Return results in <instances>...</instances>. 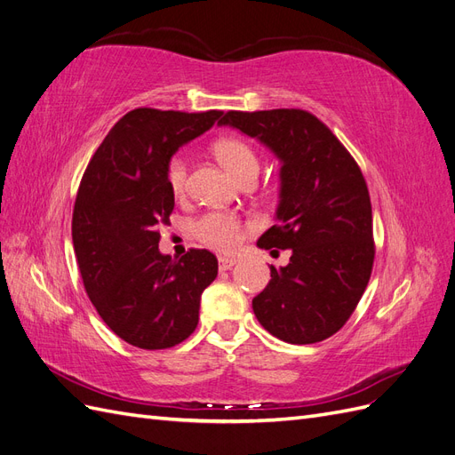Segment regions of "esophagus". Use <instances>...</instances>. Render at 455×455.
<instances>
[{
    "label": "esophagus",
    "mask_w": 455,
    "mask_h": 455,
    "mask_svg": "<svg viewBox=\"0 0 455 455\" xmlns=\"http://www.w3.org/2000/svg\"><path fill=\"white\" fill-rule=\"evenodd\" d=\"M235 264H237V258H231V256H220L218 258V267L222 271L231 269Z\"/></svg>",
    "instance_id": "1"
}]
</instances>
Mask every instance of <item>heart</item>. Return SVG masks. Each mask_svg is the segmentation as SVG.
Instances as JSON below:
<instances>
[{"instance_id": "b5f03b06", "label": "heart", "mask_w": 455, "mask_h": 455, "mask_svg": "<svg viewBox=\"0 0 455 455\" xmlns=\"http://www.w3.org/2000/svg\"><path fill=\"white\" fill-rule=\"evenodd\" d=\"M220 164L239 180L241 184L246 180H254L259 161L256 151L249 142H244L237 136H228V139L218 140L212 148ZM164 180L174 197H182L188 186V164L182 156H172L164 167ZM196 237L209 246V249L220 252L235 251L241 243L243 226L237 216L229 212H206L194 224Z\"/></svg>"}]
</instances>
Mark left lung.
<instances>
[{
	"label": "left lung",
	"mask_w": 455,
	"mask_h": 455,
	"mask_svg": "<svg viewBox=\"0 0 455 455\" xmlns=\"http://www.w3.org/2000/svg\"><path fill=\"white\" fill-rule=\"evenodd\" d=\"M218 123L258 139L283 163L279 224L258 246L292 256L286 267H269L271 281L252 299L256 319L296 346L334 336L361 301L376 256L361 167L306 109H233Z\"/></svg>",
	"instance_id": "1"
}]
</instances>
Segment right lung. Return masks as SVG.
<instances>
[{"label": "right lung", "instance_id": "obj_1", "mask_svg": "<svg viewBox=\"0 0 455 455\" xmlns=\"http://www.w3.org/2000/svg\"><path fill=\"white\" fill-rule=\"evenodd\" d=\"M224 112L136 108L94 151L81 178L72 239L87 296L114 334L140 349H167L191 336L201 294L218 259L189 249L180 259L159 252L174 196L164 167L182 144L209 131Z\"/></svg>", "mask_w": 455, "mask_h": 455}]
</instances>
